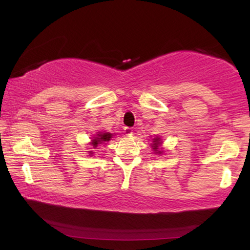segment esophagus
I'll use <instances>...</instances> for the list:
<instances>
[{"instance_id":"obj_1","label":"esophagus","mask_w":250,"mask_h":250,"mask_svg":"<svg viewBox=\"0 0 250 250\" xmlns=\"http://www.w3.org/2000/svg\"><path fill=\"white\" fill-rule=\"evenodd\" d=\"M124 133H125V135L131 136L133 134V128L128 127V126H126V127H124Z\"/></svg>"}]
</instances>
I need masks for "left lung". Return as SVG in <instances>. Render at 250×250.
<instances>
[{
	"label": "left lung",
	"instance_id": "1",
	"mask_svg": "<svg viewBox=\"0 0 250 250\" xmlns=\"http://www.w3.org/2000/svg\"><path fill=\"white\" fill-rule=\"evenodd\" d=\"M160 145H162V139L157 138V136L155 139H152L151 148L153 149V151H155V153H159V155H162L163 151H160V148H159Z\"/></svg>",
	"mask_w": 250,
	"mask_h": 250
}]
</instances>
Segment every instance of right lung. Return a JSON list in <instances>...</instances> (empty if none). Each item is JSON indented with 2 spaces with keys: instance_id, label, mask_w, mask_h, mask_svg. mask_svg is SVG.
I'll list each match as a JSON object with an SVG mask.
<instances>
[{
  "instance_id": "right-lung-1",
  "label": "right lung",
  "mask_w": 250,
  "mask_h": 250,
  "mask_svg": "<svg viewBox=\"0 0 250 250\" xmlns=\"http://www.w3.org/2000/svg\"><path fill=\"white\" fill-rule=\"evenodd\" d=\"M111 138H112L111 133H109V132H107V133L99 132L98 134L94 135V138L91 140L90 145H91L92 146H93V149H95L99 145H102V143L109 141V140H110ZM88 152H90L91 156H92V153H93L92 151H88Z\"/></svg>"
}]
</instances>
